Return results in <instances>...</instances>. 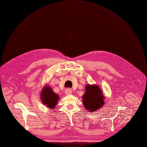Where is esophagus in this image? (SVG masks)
<instances>
[{
  "label": "esophagus",
  "instance_id": "1",
  "mask_svg": "<svg viewBox=\"0 0 147 147\" xmlns=\"http://www.w3.org/2000/svg\"><path fill=\"white\" fill-rule=\"evenodd\" d=\"M72 90H71L70 88H67L65 90V94L66 95H70V94H72Z\"/></svg>",
  "mask_w": 147,
  "mask_h": 147
}]
</instances>
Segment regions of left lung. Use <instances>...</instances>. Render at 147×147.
<instances>
[{
  "instance_id": "left-lung-1",
  "label": "left lung",
  "mask_w": 147,
  "mask_h": 147,
  "mask_svg": "<svg viewBox=\"0 0 147 147\" xmlns=\"http://www.w3.org/2000/svg\"><path fill=\"white\" fill-rule=\"evenodd\" d=\"M85 93L82 96L83 105L89 112H96L105 104L104 96L97 84H87Z\"/></svg>"
}]
</instances>
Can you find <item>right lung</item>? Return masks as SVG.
I'll return each instance as SVG.
<instances>
[{
	"instance_id": "obj_1",
	"label": "right lung",
	"mask_w": 147,
	"mask_h": 147,
	"mask_svg": "<svg viewBox=\"0 0 147 147\" xmlns=\"http://www.w3.org/2000/svg\"><path fill=\"white\" fill-rule=\"evenodd\" d=\"M40 98L44 105H46L48 108L53 109L59 100V97L52 90L51 87L46 85L41 91Z\"/></svg>"
}]
</instances>
